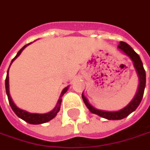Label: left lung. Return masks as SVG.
Instances as JSON below:
<instances>
[{
    "label": "left lung",
    "mask_w": 150,
    "mask_h": 150,
    "mask_svg": "<svg viewBox=\"0 0 150 150\" xmlns=\"http://www.w3.org/2000/svg\"><path fill=\"white\" fill-rule=\"evenodd\" d=\"M117 47H118V49L122 51L126 55H128L131 59V61L133 62L134 68L136 71L137 76H138V79H139L138 88H137L135 97L132 99V101L126 107H124L123 108H122L118 111H105V110L96 108L94 106H92L88 103V99L85 97L83 93L81 95L84 103L91 113L96 114V115H97L103 118H105V119H108V120H121V119L127 117L129 115H130L132 112H134L137 108V107L139 106L142 99L144 89H145V85H146V73L143 69V65H142L140 56L135 53L134 49L130 46L124 42H120Z\"/></svg>",
    "instance_id": "8db88e82"
}]
</instances>
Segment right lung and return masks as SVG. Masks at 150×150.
Masks as SVG:
<instances>
[{
    "label": "right lung",
    "mask_w": 150,
    "mask_h": 150,
    "mask_svg": "<svg viewBox=\"0 0 150 150\" xmlns=\"http://www.w3.org/2000/svg\"><path fill=\"white\" fill-rule=\"evenodd\" d=\"M30 43L25 45L23 47H21L20 49V51L17 53V54L15 55V57L12 60L10 65L12 64V62L15 61V59L21 54V53L22 52V50L27 47L28 46ZM10 68V66H9ZM9 68H8V70H9ZM8 70L7 72V77H6V81H5V87H6V93H7V96H8V102H9V104L11 106L13 111L15 113V115L20 117L21 119L24 120L25 122H27L28 123H30V124H42V123H45L47 122H49L50 120H52L53 118L55 117V115H57V113L60 111V108H61V103H62V96L67 92V90L69 89V86L66 87L62 91V94L60 96V98L57 102V104L55 106V108L51 110L50 112L48 113H46V114H36V113H29L26 110H23V109H21L20 108H18L16 105L15 104V103L13 102L11 96H10V94H9V77H8Z\"/></svg>",
    "instance_id": "add662e5"
}]
</instances>
